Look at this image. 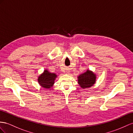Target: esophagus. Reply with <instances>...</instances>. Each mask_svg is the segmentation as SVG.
Listing matches in <instances>:
<instances>
[{"instance_id": "esophagus-1", "label": "esophagus", "mask_w": 133, "mask_h": 133, "mask_svg": "<svg viewBox=\"0 0 133 133\" xmlns=\"http://www.w3.org/2000/svg\"><path fill=\"white\" fill-rule=\"evenodd\" d=\"M69 70H66V72H67V73H69V72H69Z\"/></svg>"}]
</instances>
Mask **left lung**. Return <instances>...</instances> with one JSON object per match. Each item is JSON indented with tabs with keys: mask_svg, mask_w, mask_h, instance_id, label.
Here are the masks:
<instances>
[{
	"mask_svg": "<svg viewBox=\"0 0 133 133\" xmlns=\"http://www.w3.org/2000/svg\"><path fill=\"white\" fill-rule=\"evenodd\" d=\"M96 78V75L93 71L87 70L85 72L77 76L78 84L82 89H87L94 85Z\"/></svg>",
	"mask_w": 133,
	"mask_h": 133,
	"instance_id": "obj_1",
	"label": "left lung"
}]
</instances>
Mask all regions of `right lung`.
<instances>
[{
  "label": "right lung",
  "instance_id": "obj_1",
  "mask_svg": "<svg viewBox=\"0 0 133 133\" xmlns=\"http://www.w3.org/2000/svg\"><path fill=\"white\" fill-rule=\"evenodd\" d=\"M57 75L54 73L50 72L49 71L45 70L44 72L39 76L37 81L40 85L46 89H50L53 87L54 81Z\"/></svg>",
  "mask_w": 133,
  "mask_h": 133
}]
</instances>
